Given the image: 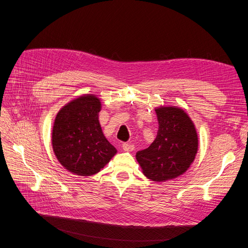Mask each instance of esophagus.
<instances>
[{
    "label": "esophagus",
    "instance_id": "esophagus-1",
    "mask_svg": "<svg viewBox=\"0 0 248 248\" xmlns=\"http://www.w3.org/2000/svg\"><path fill=\"white\" fill-rule=\"evenodd\" d=\"M123 149L125 152H132L135 149V147L131 142H124V144H123Z\"/></svg>",
    "mask_w": 248,
    "mask_h": 248
}]
</instances>
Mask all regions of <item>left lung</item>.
<instances>
[{
  "label": "left lung",
  "instance_id": "8db88e82",
  "mask_svg": "<svg viewBox=\"0 0 248 248\" xmlns=\"http://www.w3.org/2000/svg\"><path fill=\"white\" fill-rule=\"evenodd\" d=\"M159 129L152 145L136 155L144 175L155 182H164L183 175L195 160L198 136L189 115L177 107H160Z\"/></svg>",
  "mask_w": 248,
  "mask_h": 248
}]
</instances>
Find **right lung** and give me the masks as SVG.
Masks as SVG:
<instances>
[{
    "label": "right lung",
    "mask_w": 248,
    "mask_h": 248,
    "mask_svg": "<svg viewBox=\"0 0 248 248\" xmlns=\"http://www.w3.org/2000/svg\"><path fill=\"white\" fill-rule=\"evenodd\" d=\"M99 98L85 94L64 106L52 129V147L59 163L78 176L98 173L116 149L104 137L98 121Z\"/></svg>",
    "instance_id": "right-lung-1"
}]
</instances>
